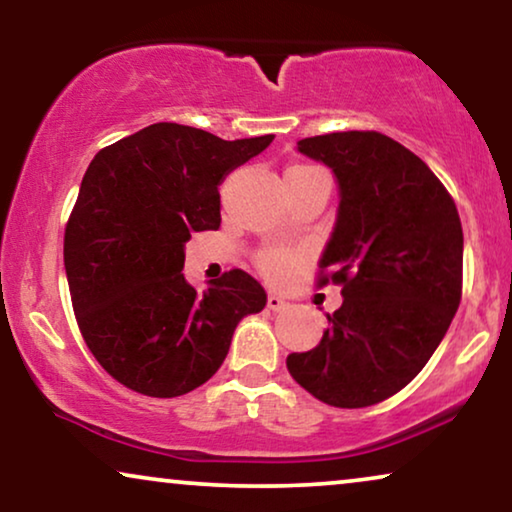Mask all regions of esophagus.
Segmentation results:
<instances>
[{"label":"esophagus","instance_id":"34e87169","mask_svg":"<svg viewBox=\"0 0 512 512\" xmlns=\"http://www.w3.org/2000/svg\"><path fill=\"white\" fill-rule=\"evenodd\" d=\"M286 300L282 298V296H277V293H270L268 296V310H272V312H282V310H286Z\"/></svg>","mask_w":512,"mask_h":512}]
</instances>
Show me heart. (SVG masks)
<instances>
[{
	"instance_id": "1",
	"label": "heart",
	"mask_w": 512,
	"mask_h": 512,
	"mask_svg": "<svg viewBox=\"0 0 512 512\" xmlns=\"http://www.w3.org/2000/svg\"><path fill=\"white\" fill-rule=\"evenodd\" d=\"M291 167H307V165H291ZM303 263V251L298 249H284V247H272L265 249L256 256L258 270L272 282H282L291 275L298 265Z\"/></svg>"
}]
</instances>
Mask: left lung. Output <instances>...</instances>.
Instances as JSON below:
<instances>
[{
	"label": "left lung",
	"instance_id": "1",
	"mask_svg": "<svg viewBox=\"0 0 512 512\" xmlns=\"http://www.w3.org/2000/svg\"><path fill=\"white\" fill-rule=\"evenodd\" d=\"M340 188L319 284L342 286L324 338L286 356L293 380L335 408H366L417 377L461 300L464 233L457 205L429 165L373 130L298 142Z\"/></svg>",
	"mask_w": 512,
	"mask_h": 512
}]
</instances>
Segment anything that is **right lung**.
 Returning a JSON list of instances; mask_svg holds the SVG:
<instances>
[{
    "label": "right lung",
    "instance_id": "obj_1",
    "mask_svg": "<svg viewBox=\"0 0 512 512\" xmlns=\"http://www.w3.org/2000/svg\"><path fill=\"white\" fill-rule=\"evenodd\" d=\"M275 135L226 139L153 123L93 158L65 228V270L81 335L100 366L153 398L184 396L226 359L268 296L244 270L205 291L184 277L191 233L221 226L219 186Z\"/></svg>",
    "mask_w": 512,
    "mask_h": 512
}]
</instances>
